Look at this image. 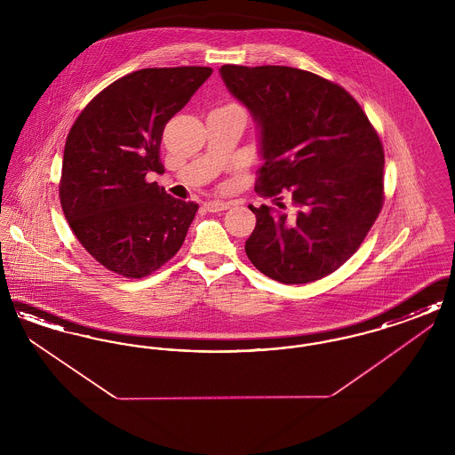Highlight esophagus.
I'll list each match as a JSON object with an SVG mask.
<instances>
[{
    "label": "esophagus",
    "mask_w": 455,
    "mask_h": 455,
    "mask_svg": "<svg viewBox=\"0 0 455 455\" xmlns=\"http://www.w3.org/2000/svg\"><path fill=\"white\" fill-rule=\"evenodd\" d=\"M228 206H230L228 203H225V201H215V199H212V201H206V203H204V210H206V212H210V213L225 212Z\"/></svg>",
    "instance_id": "34e87169"
}]
</instances>
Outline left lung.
Returning a JSON list of instances; mask_svg holds the SVG:
<instances>
[{
    "mask_svg": "<svg viewBox=\"0 0 455 455\" xmlns=\"http://www.w3.org/2000/svg\"><path fill=\"white\" fill-rule=\"evenodd\" d=\"M228 90L260 126L249 260L284 284L317 282L362 245L384 204V147L345 88L290 66L225 65ZM294 206L285 213L283 197ZM251 208V206H249Z\"/></svg>",
    "mask_w": 455,
    "mask_h": 455,
    "instance_id": "obj_1",
    "label": "left lung"
}]
</instances>
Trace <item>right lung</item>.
<instances>
[{"instance_id": "obj_1", "label": "right lung", "mask_w": 455, "mask_h": 455, "mask_svg": "<svg viewBox=\"0 0 455 455\" xmlns=\"http://www.w3.org/2000/svg\"><path fill=\"white\" fill-rule=\"evenodd\" d=\"M206 66L145 68L116 80L80 112L66 138L60 199L88 254L124 278H145L179 252L197 204L167 195L165 124L210 75Z\"/></svg>"}]
</instances>
